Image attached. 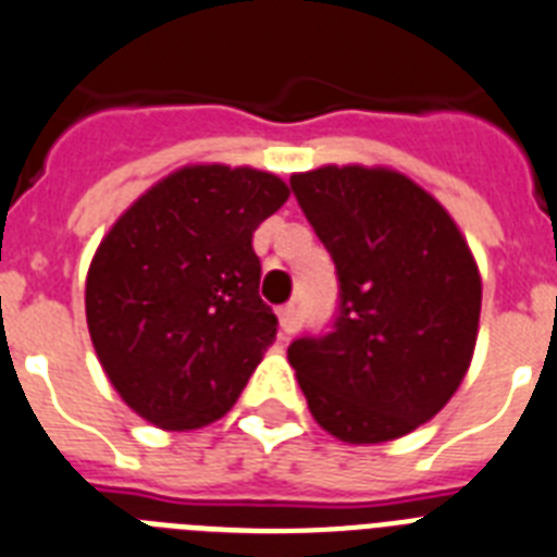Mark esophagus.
<instances>
[{
	"mask_svg": "<svg viewBox=\"0 0 557 557\" xmlns=\"http://www.w3.org/2000/svg\"><path fill=\"white\" fill-rule=\"evenodd\" d=\"M278 324H282V333H293V327H296V305L278 307Z\"/></svg>",
	"mask_w": 557,
	"mask_h": 557,
	"instance_id": "34e87169",
	"label": "esophagus"
}]
</instances>
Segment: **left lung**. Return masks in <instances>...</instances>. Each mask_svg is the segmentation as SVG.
Returning a JSON list of instances; mask_svg holds the SVG:
<instances>
[{"instance_id": "left-lung-1", "label": "left lung", "mask_w": 557, "mask_h": 557, "mask_svg": "<svg viewBox=\"0 0 557 557\" xmlns=\"http://www.w3.org/2000/svg\"><path fill=\"white\" fill-rule=\"evenodd\" d=\"M289 187L335 261L327 335L287 347L312 418L347 444H381L426 424L470 370L481 275L453 215L404 173H293Z\"/></svg>"}]
</instances>
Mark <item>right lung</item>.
I'll return each instance as SVG.
<instances>
[{
  "mask_svg": "<svg viewBox=\"0 0 557 557\" xmlns=\"http://www.w3.org/2000/svg\"><path fill=\"white\" fill-rule=\"evenodd\" d=\"M264 170L187 164L133 201L85 284L90 342L122 401L162 430L236 404L275 342L252 233L287 201Z\"/></svg>",
  "mask_w": 557,
  "mask_h": 557,
  "instance_id": "1",
  "label": "right lung"
}]
</instances>
